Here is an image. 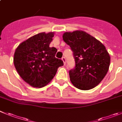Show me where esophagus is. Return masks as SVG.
Masks as SVG:
<instances>
[{
  "instance_id": "obj_1",
  "label": "esophagus",
  "mask_w": 122,
  "mask_h": 122,
  "mask_svg": "<svg viewBox=\"0 0 122 122\" xmlns=\"http://www.w3.org/2000/svg\"><path fill=\"white\" fill-rule=\"evenodd\" d=\"M62 60H63V63H64V65H66V58L65 57H63L62 58Z\"/></svg>"
}]
</instances>
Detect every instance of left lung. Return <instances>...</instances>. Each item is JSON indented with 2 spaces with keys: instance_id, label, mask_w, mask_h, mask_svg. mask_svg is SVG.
<instances>
[{
  "instance_id": "obj_1",
  "label": "left lung",
  "mask_w": 122,
  "mask_h": 122,
  "mask_svg": "<svg viewBox=\"0 0 122 122\" xmlns=\"http://www.w3.org/2000/svg\"><path fill=\"white\" fill-rule=\"evenodd\" d=\"M63 39L73 52L75 66L69 71L70 80L81 90H89L100 83L107 74L110 56L100 41L82 31L66 32Z\"/></svg>"
}]
</instances>
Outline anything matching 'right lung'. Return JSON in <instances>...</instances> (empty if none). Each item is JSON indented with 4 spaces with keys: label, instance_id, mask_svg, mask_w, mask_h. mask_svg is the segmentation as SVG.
Masks as SVG:
<instances>
[{
    "label": "right lung",
    "instance_id": "1",
    "mask_svg": "<svg viewBox=\"0 0 122 122\" xmlns=\"http://www.w3.org/2000/svg\"><path fill=\"white\" fill-rule=\"evenodd\" d=\"M53 37V33H39L22 42L15 50V69L32 86H45L55 76L58 68L63 65V61L55 57L57 50L50 47Z\"/></svg>",
    "mask_w": 122,
    "mask_h": 122
}]
</instances>
